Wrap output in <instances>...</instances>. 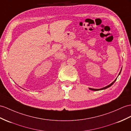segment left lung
<instances>
[{
	"mask_svg": "<svg viewBox=\"0 0 131 131\" xmlns=\"http://www.w3.org/2000/svg\"><path fill=\"white\" fill-rule=\"evenodd\" d=\"M121 70H122V69H121ZM121 71H120V72H119V75L120 74V73H121ZM117 78L115 79V80H114L112 83H111L110 85H107V86H106V87H103V88H101V89H93V88H89V89H90V90H92V91H100V90H105V89H107V88H109L110 87H111V85H112V84H113V83L114 82H116V81L117 80Z\"/></svg>",
	"mask_w": 131,
	"mask_h": 131,
	"instance_id": "left-lung-1",
	"label": "left lung"
}]
</instances>
